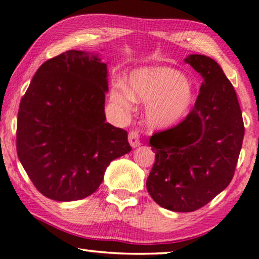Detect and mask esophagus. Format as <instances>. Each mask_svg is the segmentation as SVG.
<instances>
[{
  "label": "esophagus",
  "mask_w": 259,
  "mask_h": 259,
  "mask_svg": "<svg viewBox=\"0 0 259 259\" xmlns=\"http://www.w3.org/2000/svg\"><path fill=\"white\" fill-rule=\"evenodd\" d=\"M129 143L133 148H137V146L141 145L140 141V133L138 130H131L129 133Z\"/></svg>",
  "instance_id": "34e87169"
}]
</instances>
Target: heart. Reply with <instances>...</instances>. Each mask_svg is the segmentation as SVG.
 Segmentation results:
<instances>
[{"label": "heart", "instance_id": "obj_1", "mask_svg": "<svg viewBox=\"0 0 259 259\" xmlns=\"http://www.w3.org/2000/svg\"><path fill=\"white\" fill-rule=\"evenodd\" d=\"M194 100L191 80L166 66L138 68L131 73L129 88L124 82H117L110 91L111 103L123 111H129L134 101L146 103V119L156 128H167L183 121Z\"/></svg>", "mask_w": 259, "mask_h": 259}]
</instances>
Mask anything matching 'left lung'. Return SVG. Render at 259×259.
Masks as SVG:
<instances>
[{"label":"left lung","instance_id":"left-lung-1","mask_svg":"<svg viewBox=\"0 0 259 259\" xmlns=\"http://www.w3.org/2000/svg\"><path fill=\"white\" fill-rule=\"evenodd\" d=\"M185 61L203 82L186 118L150 138L156 160L146 180L154 201L181 213L203 207L228 186L244 137L236 92L220 65L202 55Z\"/></svg>","mask_w":259,"mask_h":259}]
</instances>
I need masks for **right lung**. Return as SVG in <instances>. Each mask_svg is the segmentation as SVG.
Segmentation results:
<instances>
[{"mask_svg":"<svg viewBox=\"0 0 259 259\" xmlns=\"http://www.w3.org/2000/svg\"><path fill=\"white\" fill-rule=\"evenodd\" d=\"M107 73L98 56L69 50L37 69L21 100L17 154L46 198H87L110 161L131 151L128 133L106 122Z\"/></svg>","mask_w":259,"mask_h":259,"instance_id":"obj_1","label":"right lung"}]
</instances>
